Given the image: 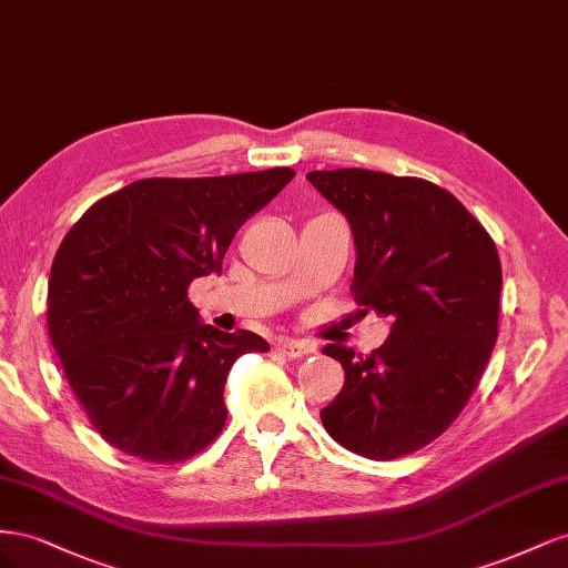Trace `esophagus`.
I'll return each instance as SVG.
<instances>
[{
    "instance_id": "1",
    "label": "esophagus",
    "mask_w": 568,
    "mask_h": 568,
    "mask_svg": "<svg viewBox=\"0 0 568 568\" xmlns=\"http://www.w3.org/2000/svg\"><path fill=\"white\" fill-rule=\"evenodd\" d=\"M277 348L286 355V357H303L307 353H313L315 346L311 341H298V338H280Z\"/></svg>"
}]
</instances>
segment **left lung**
I'll use <instances>...</instances> for the list:
<instances>
[{"instance_id":"8db88e82","label":"left lung","mask_w":568,"mask_h":568,"mask_svg":"<svg viewBox=\"0 0 568 568\" xmlns=\"http://www.w3.org/2000/svg\"><path fill=\"white\" fill-rule=\"evenodd\" d=\"M305 178L351 225L355 303L390 322L372 355L322 348L346 372L322 424L363 457L409 455L457 419L488 365L503 288L497 248L450 192L426 180L359 168Z\"/></svg>"}]
</instances>
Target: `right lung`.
Returning <instances> with one entry per match:
<instances>
[{
	"label": "right lung",
	"instance_id": "right-lung-1",
	"mask_svg": "<svg viewBox=\"0 0 568 568\" xmlns=\"http://www.w3.org/2000/svg\"><path fill=\"white\" fill-rule=\"evenodd\" d=\"M291 180V168L136 180L97 201L65 234L49 274V338L113 448L175 464L222 432L232 365L270 343L203 324L186 288L222 272L236 230Z\"/></svg>",
	"mask_w": 568,
	"mask_h": 568
}]
</instances>
